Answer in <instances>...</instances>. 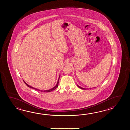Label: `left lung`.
Segmentation results:
<instances>
[{
	"label": "left lung",
	"instance_id": "obj_1",
	"mask_svg": "<svg viewBox=\"0 0 130 130\" xmlns=\"http://www.w3.org/2000/svg\"><path fill=\"white\" fill-rule=\"evenodd\" d=\"M77 86L79 87V88H80V89H83V90H86V89H86V88H82V87H80V86H78L77 85Z\"/></svg>",
	"mask_w": 130,
	"mask_h": 130
}]
</instances>
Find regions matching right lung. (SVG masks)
<instances>
[{
  "label": "right lung",
  "instance_id": "right-lung-1",
  "mask_svg": "<svg viewBox=\"0 0 130 130\" xmlns=\"http://www.w3.org/2000/svg\"><path fill=\"white\" fill-rule=\"evenodd\" d=\"M59 77H60V76H59V77H58V82L57 83V84H56V85L54 87H53V88H52V89H49V90H44V91H43V90H39V89H38L35 88H34L33 87H32V86H30L29 85H28L27 83H26L25 82L24 80H23L24 81V83H25V84L26 85V86H27L28 87H30V88H31L34 89H35V90H38L39 91H43V92H51V91H53V90H54L58 86V82H59Z\"/></svg>",
  "mask_w": 130,
  "mask_h": 130
}]
</instances>
